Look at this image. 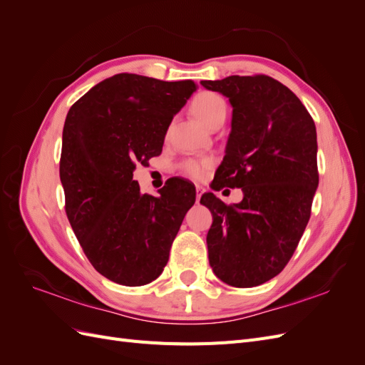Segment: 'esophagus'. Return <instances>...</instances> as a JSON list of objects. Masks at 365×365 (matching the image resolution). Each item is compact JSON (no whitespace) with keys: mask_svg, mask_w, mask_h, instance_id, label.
Here are the masks:
<instances>
[{"mask_svg":"<svg viewBox=\"0 0 365 365\" xmlns=\"http://www.w3.org/2000/svg\"><path fill=\"white\" fill-rule=\"evenodd\" d=\"M202 193H204V187H201V185H196V202H200Z\"/></svg>","mask_w":365,"mask_h":365,"instance_id":"esophagus-1","label":"esophagus"}]
</instances>
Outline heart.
<instances>
[{"mask_svg": "<svg viewBox=\"0 0 365 365\" xmlns=\"http://www.w3.org/2000/svg\"><path fill=\"white\" fill-rule=\"evenodd\" d=\"M192 113L207 128L213 126L217 120L225 118L227 105L222 97L212 91H202L192 102ZM210 158H187L180 164V170L193 180H201L213 168Z\"/></svg>", "mask_w": 365, "mask_h": 365, "instance_id": "b5f03b06", "label": "heart"}]
</instances>
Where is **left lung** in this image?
Masks as SVG:
<instances>
[{
    "label": "left lung",
    "mask_w": 365,
    "mask_h": 365,
    "mask_svg": "<svg viewBox=\"0 0 365 365\" xmlns=\"http://www.w3.org/2000/svg\"><path fill=\"white\" fill-rule=\"evenodd\" d=\"M201 85L233 106L216 187L244 192L233 205L213 193L201 197L213 215L210 267L224 283L251 288L283 271L304 233L318 187L317 129L300 98L269 76Z\"/></svg>",
    "instance_id": "left-lung-1"
}]
</instances>
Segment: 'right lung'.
I'll return each mask as SVG.
<instances>
[{
	"instance_id": "right-lung-1",
	"label": "right lung",
	"mask_w": 365,
	"mask_h": 365,
	"mask_svg": "<svg viewBox=\"0 0 365 365\" xmlns=\"http://www.w3.org/2000/svg\"><path fill=\"white\" fill-rule=\"evenodd\" d=\"M193 91L192 81L120 73L93 86L65 118V212L85 256L108 280L141 286L158 279L195 204V189L182 180L165 182L160 196L141 195L132 180L137 163L160 155L173 115Z\"/></svg>"
}]
</instances>
